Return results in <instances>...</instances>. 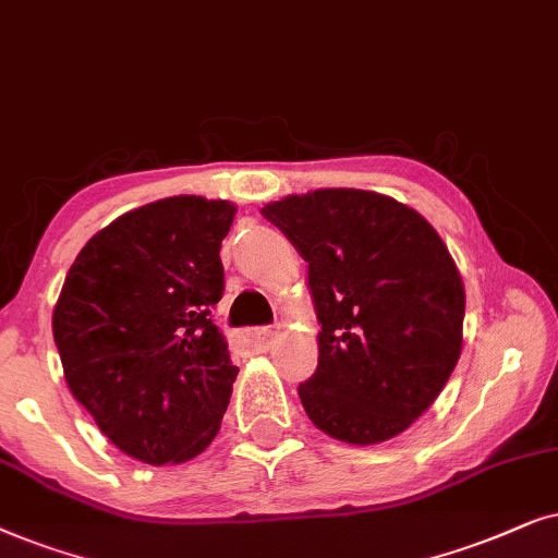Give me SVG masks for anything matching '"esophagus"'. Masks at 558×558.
Instances as JSON below:
<instances>
[{"label": "esophagus", "instance_id": "34e87169", "mask_svg": "<svg viewBox=\"0 0 558 558\" xmlns=\"http://www.w3.org/2000/svg\"><path fill=\"white\" fill-rule=\"evenodd\" d=\"M275 329H250V331H242L240 333V344L247 347V349H255V352H263V349L270 347V341L275 339Z\"/></svg>", "mask_w": 558, "mask_h": 558}]
</instances>
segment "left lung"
Returning <instances> with one entry per match:
<instances>
[{
    "instance_id": "left-lung-1",
    "label": "left lung",
    "mask_w": 558,
    "mask_h": 558,
    "mask_svg": "<svg viewBox=\"0 0 558 558\" xmlns=\"http://www.w3.org/2000/svg\"><path fill=\"white\" fill-rule=\"evenodd\" d=\"M308 263L318 367L301 403L331 439L369 447L428 411L462 354L464 283L447 244L411 206L318 189L263 206Z\"/></svg>"
}]
</instances>
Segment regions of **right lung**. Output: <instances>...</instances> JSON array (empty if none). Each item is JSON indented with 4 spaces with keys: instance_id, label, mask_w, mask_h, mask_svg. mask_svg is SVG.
<instances>
[{
    "instance_id": "right-lung-1",
    "label": "right lung",
    "mask_w": 558,
    "mask_h": 558,
    "mask_svg": "<svg viewBox=\"0 0 558 558\" xmlns=\"http://www.w3.org/2000/svg\"><path fill=\"white\" fill-rule=\"evenodd\" d=\"M236 206L204 196L145 204L96 232L53 311L69 390L101 434L145 464H181L219 434L236 369L211 324L221 240Z\"/></svg>"
}]
</instances>
